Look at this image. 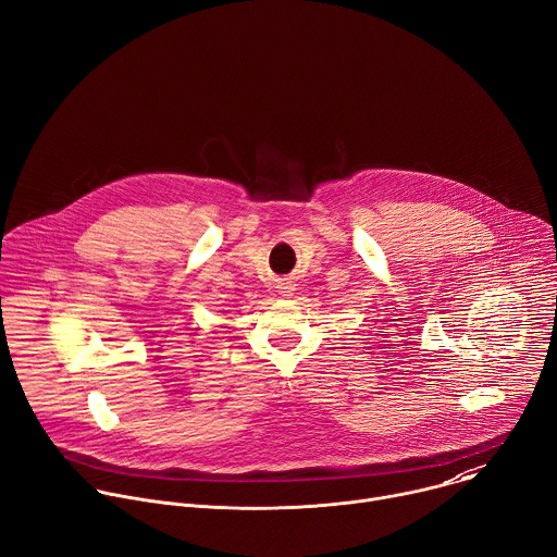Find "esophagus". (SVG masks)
<instances>
[{"label":"esophagus","mask_w":557,"mask_h":557,"mask_svg":"<svg viewBox=\"0 0 557 557\" xmlns=\"http://www.w3.org/2000/svg\"><path fill=\"white\" fill-rule=\"evenodd\" d=\"M277 288H280V293H282V295H293V290H295V284H293L290 280H282Z\"/></svg>","instance_id":"34e87169"}]
</instances>
